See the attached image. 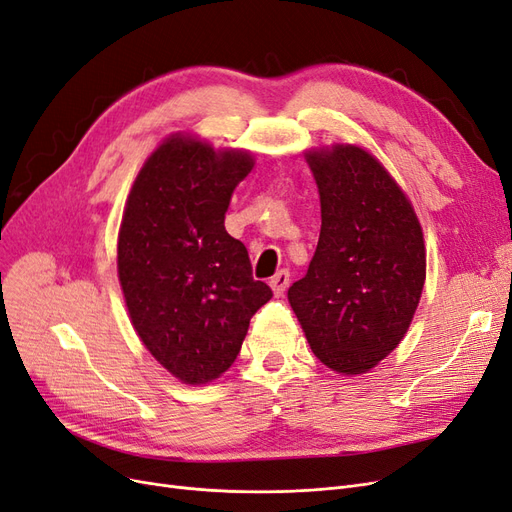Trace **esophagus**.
Returning <instances> with one entry per match:
<instances>
[{
  "label": "esophagus",
  "instance_id": "1",
  "mask_svg": "<svg viewBox=\"0 0 512 512\" xmlns=\"http://www.w3.org/2000/svg\"><path fill=\"white\" fill-rule=\"evenodd\" d=\"M271 288H273V292H275V297H282V294L286 292V288H288V284H290V271H286V269H282V271H277L273 277H271Z\"/></svg>",
  "mask_w": 512,
  "mask_h": 512
}]
</instances>
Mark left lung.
Here are the masks:
<instances>
[{"label": "left lung", "mask_w": 512, "mask_h": 512, "mask_svg": "<svg viewBox=\"0 0 512 512\" xmlns=\"http://www.w3.org/2000/svg\"><path fill=\"white\" fill-rule=\"evenodd\" d=\"M320 239L288 288L309 346L339 374H363L404 339L425 284V243L406 194L361 147L307 153Z\"/></svg>", "instance_id": "left-lung-1"}]
</instances>
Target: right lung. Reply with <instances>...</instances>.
<instances>
[{
  "mask_svg": "<svg viewBox=\"0 0 512 512\" xmlns=\"http://www.w3.org/2000/svg\"><path fill=\"white\" fill-rule=\"evenodd\" d=\"M252 166L250 153H215L177 134L151 153L123 211L117 269L132 324L185 384L224 374L273 297L224 226L232 190Z\"/></svg>",
  "mask_w": 512,
  "mask_h": 512,
  "instance_id": "add662e5",
  "label": "right lung"
}]
</instances>
